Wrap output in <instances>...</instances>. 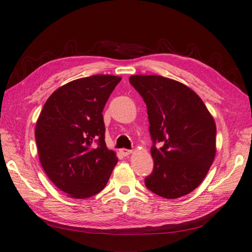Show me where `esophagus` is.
Returning a JSON list of instances; mask_svg holds the SVG:
<instances>
[{"label":"esophagus","mask_w":252,"mask_h":252,"mask_svg":"<svg viewBox=\"0 0 252 252\" xmlns=\"http://www.w3.org/2000/svg\"><path fill=\"white\" fill-rule=\"evenodd\" d=\"M120 153H121V155H123V156L126 157V156H129L130 154H132V151H131V149L122 148V149H120Z\"/></svg>","instance_id":"esophagus-1"}]
</instances>
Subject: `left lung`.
<instances>
[{
	"mask_svg": "<svg viewBox=\"0 0 252 252\" xmlns=\"http://www.w3.org/2000/svg\"><path fill=\"white\" fill-rule=\"evenodd\" d=\"M147 106L154 170L147 189L167 199L189 194L206 178L216 157L217 126L194 91L161 76L129 79ZM162 147L157 149L156 143Z\"/></svg>",
	"mask_w": 252,
	"mask_h": 252,
	"instance_id": "left-lung-1",
	"label": "left lung"
}]
</instances>
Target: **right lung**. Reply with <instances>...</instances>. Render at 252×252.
Segmentation results:
<instances>
[{"instance_id": "add662e5", "label": "right lung", "mask_w": 252, "mask_h": 252, "mask_svg": "<svg viewBox=\"0 0 252 252\" xmlns=\"http://www.w3.org/2000/svg\"><path fill=\"white\" fill-rule=\"evenodd\" d=\"M121 77L95 74L57 89L35 126L42 168L57 189L83 199L104 189L118 162L105 143L103 109Z\"/></svg>"}]
</instances>
